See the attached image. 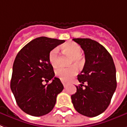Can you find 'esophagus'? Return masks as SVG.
<instances>
[{
    "label": "esophagus",
    "mask_w": 127,
    "mask_h": 127,
    "mask_svg": "<svg viewBox=\"0 0 127 127\" xmlns=\"http://www.w3.org/2000/svg\"><path fill=\"white\" fill-rule=\"evenodd\" d=\"M61 82H62V83H63V85L64 87H66V86H67V85H68L67 82H65V81H62Z\"/></svg>",
    "instance_id": "1"
}]
</instances>
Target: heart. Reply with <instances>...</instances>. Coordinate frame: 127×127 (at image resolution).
<instances>
[{
	"label": "heart",
	"mask_w": 127,
	"mask_h": 127,
	"mask_svg": "<svg viewBox=\"0 0 127 127\" xmlns=\"http://www.w3.org/2000/svg\"><path fill=\"white\" fill-rule=\"evenodd\" d=\"M66 53L72 56L70 63L76 64L77 65H82L84 63V58L81 55L82 49L79 44L74 42H68L62 46ZM48 60L51 65L56 67L59 64V48H55L51 50L48 55ZM78 72V68L75 65L69 67L60 66L55 70V75L61 81H68L76 75Z\"/></svg>",
	"instance_id": "b5f03b06"
}]
</instances>
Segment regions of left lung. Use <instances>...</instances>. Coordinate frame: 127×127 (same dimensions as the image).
Segmentation results:
<instances>
[{"label": "left lung", "mask_w": 127, "mask_h": 127, "mask_svg": "<svg viewBox=\"0 0 127 127\" xmlns=\"http://www.w3.org/2000/svg\"><path fill=\"white\" fill-rule=\"evenodd\" d=\"M85 53V63L71 96L74 109L81 115L94 117L104 112L111 102L117 88L116 68L110 53L95 40L73 38Z\"/></svg>", "instance_id": "left-lung-1"}]
</instances>
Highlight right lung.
I'll return each mask as SVG.
<instances>
[{"mask_svg":"<svg viewBox=\"0 0 127 127\" xmlns=\"http://www.w3.org/2000/svg\"><path fill=\"white\" fill-rule=\"evenodd\" d=\"M64 40L41 36L26 44L16 55L12 67L10 89L18 106L27 114L40 117L50 113L64 87L55 77L48 55ZM50 84L44 85L43 81Z\"/></svg>","mask_w":127,"mask_h":127,"instance_id":"1","label":"right lung"}]
</instances>
